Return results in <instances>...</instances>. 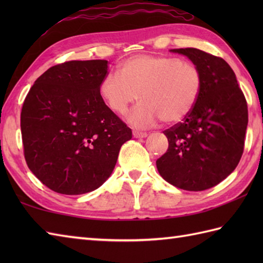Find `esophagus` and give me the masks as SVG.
I'll return each mask as SVG.
<instances>
[{
    "label": "esophagus",
    "mask_w": 263,
    "mask_h": 263,
    "mask_svg": "<svg viewBox=\"0 0 263 263\" xmlns=\"http://www.w3.org/2000/svg\"><path fill=\"white\" fill-rule=\"evenodd\" d=\"M133 137H135V138H146V137H148V133L147 132L133 131Z\"/></svg>",
    "instance_id": "obj_1"
}]
</instances>
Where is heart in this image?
Wrapping results in <instances>:
<instances>
[{
    "mask_svg": "<svg viewBox=\"0 0 263 263\" xmlns=\"http://www.w3.org/2000/svg\"><path fill=\"white\" fill-rule=\"evenodd\" d=\"M202 86V72L194 63L165 55H137L123 61L117 73L103 78L99 95L119 115L126 114L139 98L128 122L149 127L159 120L165 124L183 121L197 105Z\"/></svg>",
    "mask_w": 263,
    "mask_h": 263,
    "instance_id": "b5f03b06",
    "label": "heart"
}]
</instances>
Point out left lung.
<instances>
[{
    "label": "left lung",
    "instance_id": "obj_1",
    "mask_svg": "<svg viewBox=\"0 0 263 263\" xmlns=\"http://www.w3.org/2000/svg\"><path fill=\"white\" fill-rule=\"evenodd\" d=\"M171 52L198 66L203 86L191 113L164 131L168 149L156 165L172 185L203 191L225 180L239 163L249 121L247 99L225 60L198 48Z\"/></svg>",
    "mask_w": 263,
    "mask_h": 263
}]
</instances>
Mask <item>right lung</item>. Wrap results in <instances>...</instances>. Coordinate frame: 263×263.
<instances>
[{
  "mask_svg": "<svg viewBox=\"0 0 263 263\" xmlns=\"http://www.w3.org/2000/svg\"><path fill=\"white\" fill-rule=\"evenodd\" d=\"M106 60L54 65L30 88L21 109L26 163L54 192H91L113 172L132 131L99 95Z\"/></svg>",
  "mask_w": 263,
  "mask_h": 263,
  "instance_id": "add662e5",
  "label": "right lung"
}]
</instances>
